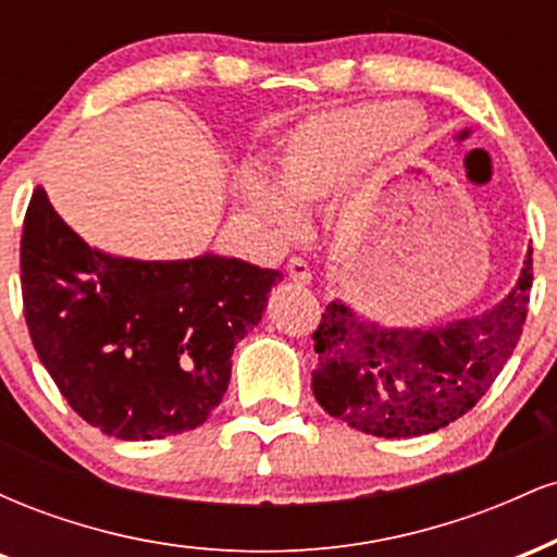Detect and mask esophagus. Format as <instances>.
<instances>
[{"label": "esophagus", "instance_id": "esophagus-1", "mask_svg": "<svg viewBox=\"0 0 557 557\" xmlns=\"http://www.w3.org/2000/svg\"><path fill=\"white\" fill-rule=\"evenodd\" d=\"M287 274H290L293 283H298V285H309L311 283L309 264H306V261L300 257H293L290 261H287Z\"/></svg>", "mask_w": 557, "mask_h": 557}]
</instances>
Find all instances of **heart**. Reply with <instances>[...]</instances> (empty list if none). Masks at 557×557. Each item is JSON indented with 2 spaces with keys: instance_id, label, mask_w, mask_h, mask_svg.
<instances>
[{
  "instance_id": "1",
  "label": "heart",
  "mask_w": 557,
  "mask_h": 557,
  "mask_svg": "<svg viewBox=\"0 0 557 557\" xmlns=\"http://www.w3.org/2000/svg\"><path fill=\"white\" fill-rule=\"evenodd\" d=\"M417 114L387 104H363L314 117L287 140L280 159L277 188L248 183L253 209L280 230H296L298 212L335 196L359 172L406 138Z\"/></svg>"
}]
</instances>
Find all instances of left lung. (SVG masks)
I'll return each mask as SVG.
<instances>
[{
	"mask_svg": "<svg viewBox=\"0 0 557 557\" xmlns=\"http://www.w3.org/2000/svg\"><path fill=\"white\" fill-rule=\"evenodd\" d=\"M532 248L519 283L484 314L437 327H380L343 300L324 309L311 389L330 417L376 437H419L461 419L519 343L532 293Z\"/></svg>",
	"mask_w": 557,
	"mask_h": 557,
	"instance_id": "8db88e82",
	"label": "left lung"
}]
</instances>
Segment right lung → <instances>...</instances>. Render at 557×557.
I'll return each instance as SVG.
<instances>
[{
  "instance_id": "add662e5",
  "label": "right lung",
  "mask_w": 557,
  "mask_h": 557,
  "mask_svg": "<svg viewBox=\"0 0 557 557\" xmlns=\"http://www.w3.org/2000/svg\"><path fill=\"white\" fill-rule=\"evenodd\" d=\"M280 280L283 272L214 253L185 261L101 253L65 225L41 185L25 212L30 341L70 408L117 440L201 426L225 395L235 343L261 322Z\"/></svg>"
}]
</instances>
